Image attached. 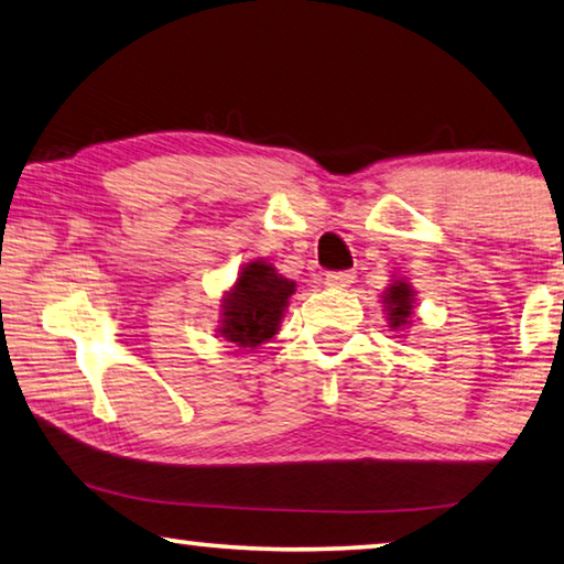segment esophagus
<instances>
[{"label": "esophagus", "mask_w": 564, "mask_h": 564, "mask_svg": "<svg viewBox=\"0 0 564 564\" xmlns=\"http://www.w3.org/2000/svg\"><path fill=\"white\" fill-rule=\"evenodd\" d=\"M324 283L329 285V289H347L349 283H355V273H351V271H334V273H326V275H324Z\"/></svg>", "instance_id": "1"}]
</instances>
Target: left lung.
Returning <instances> with one entry per match:
<instances>
[{"mask_svg": "<svg viewBox=\"0 0 564 564\" xmlns=\"http://www.w3.org/2000/svg\"><path fill=\"white\" fill-rule=\"evenodd\" d=\"M382 304H384V311H388L390 329L398 332V329H402V326H408L410 318H413V311H415L413 285L402 279H394L382 293Z\"/></svg>", "mask_w": 564, "mask_h": 564, "instance_id": "left-lung-1", "label": "left lung"}]
</instances>
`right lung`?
Returning a JSON list of instances; mask_svg holds the SVG:
<instances>
[{
	"mask_svg": "<svg viewBox=\"0 0 564 564\" xmlns=\"http://www.w3.org/2000/svg\"><path fill=\"white\" fill-rule=\"evenodd\" d=\"M293 291L296 283L283 279L268 260H250L240 268L238 281L223 296V318L217 332L238 347H260L279 332Z\"/></svg>",
	"mask_w": 564,
	"mask_h": 564,
	"instance_id": "add662e5",
	"label": "right lung"
}]
</instances>
